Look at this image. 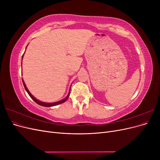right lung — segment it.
<instances>
[{
	"label": "right lung",
	"instance_id": "obj_1",
	"mask_svg": "<svg viewBox=\"0 0 160 160\" xmlns=\"http://www.w3.org/2000/svg\"><path fill=\"white\" fill-rule=\"evenodd\" d=\"M26 48H27V47H26ZM23 55H24V54H23V55H22V59L23 58ZM21 65H22V62H21ZM22 83H23L24 87H25V90L27 91V92L28 93V94L29 95V96L31 97V99H32L34 101H35V102H36L37 104L40 105H41V106H44V107H52V106H55V105H59V104H61V103H64L65 101H67V99H68L69 96V94H70V91H71V89L69 90V92L68 95H67L66 98H65V99H62V100L59 101H57V102H53V103H47V102H43V101H39V100H38L37 99H36V98H35V97H34V96H33V95L30 93V91H28V89H27V86H26V85H25V82H24L23 79H22Z\"/></svg>",
	"mask_w": 160,
	"mask_h": 160
}]
</instances>
